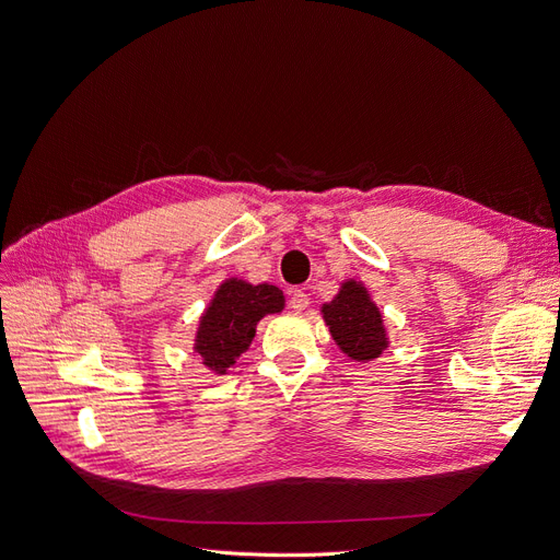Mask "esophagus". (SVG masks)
Listing matches in <instances>:
<instances>
[{
  "label": "esophagus",
  "mask_w": 560,
  "mask_h": 560,
  "mask_svg": "<svg viewBox=\"0 0 560 560\" xmlns=\"http://www.w3.org/2000/svg\"><path fill=\"white\" fill-rule=\"evenodd\" d=\"M307 305H310V296L305 294V291L296 289L294 294H291V299H289V307L294 310V312H303V310H307Z\"/></svg>",
  "instance_id": "34e87169"
}]
</instances>
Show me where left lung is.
Returning a JSON list of instances; mask_svg holds the SVG:
<instances>
[{
    "mask_svg": "<svg viewBox=\"0 0 560 560\" xmlns=\"http://www.w3.org/2000/svg\"><path fill=\"white\" fill-rule=\"evenodd\" d=\"M324 318L339 349L358 362L378 358L387 346L381 312L358 282H346L339 296L324 305Z\"/></svg>",
    "mask_w": 560,
    "mask_h": 560,
    "instance_id": "obj_1",
    "label": "left lung"
}]
</instances>
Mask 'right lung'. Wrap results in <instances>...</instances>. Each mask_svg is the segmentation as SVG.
<instances>
[{"instance_id": "right-lung-1", "label": "right lung", "mask_w": 560, "mask_h": 560, "mask_svg": "<svg viewBox=\"0 0 560 560\" xmlns=\"http://www.w3.org/2000/svg\"><path fill=\"white\" fill-rule=\"evenodd\" d=\"M282 305V291L273 284L223 282L200 322L196 351L207 366L225 374L230 364L250 346L259 318L280 312Z\"/></svg>"}]
</instances>
